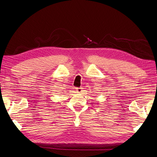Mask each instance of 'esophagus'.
I'll return each instance as SVG.
<instances>
[{"mask_svg":"<svg viewBox=\"0 0 157 157\" xmlns=\"http://www.w3.org/2000/svg\"><path fill=\"white\" fill-rule=\"evenodd\" d=\"M76 91H77V93H82L83 91V88H82V87L76 88Z\"/></svg>","mask_w":157,"mask_h":157,"instance_id":"1","label":"esophagus"}]
</instances>
